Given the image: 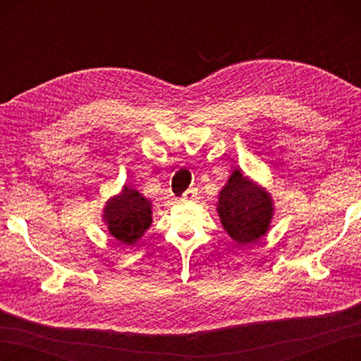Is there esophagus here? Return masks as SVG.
I'll use <instances>...</instances> for the list:
<instances>
[{
  "label": "esophagus",
  "instance_id": "34e87169",
  "mask_svg": "<svg viewBox=\"0 0 361 361\" xmlns=\"http://www.w3.org/2000/svg\"><path fill=\"white\" fill-rule=\"evenodd\" d=\"M197 195H198L197 189L190 188V189L186 190L185 194H183V200H185V202H194V200H197Z\"/></svg>",
  "mask_w": 361,
  "mask_h": 361
}]
</instances>
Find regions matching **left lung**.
<instances>
[{"mask_svg":"<svg viewBox=\"0 0 361 361\" xmlns=\"http://www.w3.org/2000/svg\"><path fill=\"white\" fill-rule=\"evenodd\" d=\"M217 212L221 226L235 245L247 247L268 233L274 203L264 186L235 169L219 192Z\"/></svg>","mask_w":361,"mask_h":361,"instance_id":"obj_1","label":"left lung"}]
</instances>
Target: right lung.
Instances as JSON below:
<instances>
[{
  "instance_id": "right-lung-1",
  "label": "right lung",
  "mask_w": 361,
  "mask_h": 361,
  "mask_svg": "<svg viewBox=\"0 0 361 361\" xmlns=\"http://www.w3.org/2000/svg\"><path fill=\"white\" fill-rule=\"evenodd\" d=\"M152 202L140 190L122 186L118 195L109 198L104 206V225L122 245H135L152 225Z\"/></svg>"
}]
</instances>
